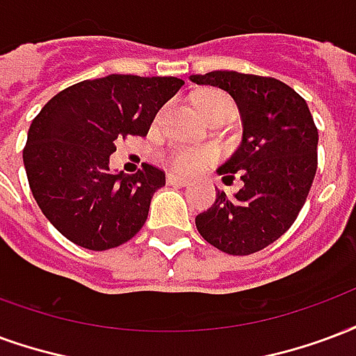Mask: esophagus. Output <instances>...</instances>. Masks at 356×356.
I'll return each mask as SVG.
<instances>
[{
	"instance_id": "obj_1",
	"label": "esophagus",
	"mask_w": 356,
	"mask_h": 356,
	"mask_svg": "<svg viewBox=\"0 0 356 356\" xmlns=\"http://www.w3.org/2000/svg\"><path fill=\"white\" fill-rule=\"evenodd\" d=\"M165 181H168V185H177V186L191 185V181H188V179L181 177V175H175V173H168V175H165Z\"/></svg>"
}]
</instances>
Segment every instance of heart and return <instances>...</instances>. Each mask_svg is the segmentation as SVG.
Listing matches in <instances>:
<instances>
[{"instance_id":"1","label":"heart","mask_w":356,"mask_h":356,"mask_svg":"<svg viewBox=\"0 0 356 356\" xmlns=\"http://www.w3.org/2000/svg\"><path fill=\"white\" fill-rule=\"evenodd\" d=\"M218 107H228L232 109V102L225 94H218V92H213V94H205L198 99V109L202 115L213 111V109H218ZM165 109L158 113L156 122L162 118ZM217 158V151L211 149V147H188V145H173L168 151L164 152V162L168 168H171L173 171H179V173H194V171H200L211 165Z\"/></svg>"}]
</instances>
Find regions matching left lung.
I'll list each match as a JSON object with an SVG mask.
<instances>
[{
	"mask_svg": "<svg viewBox=\"0 0 356 356\" xmlns=\"http://www.w3.org/2000/svg\"><path fill=\"white\" fill-rule=\"evenodd\" d=\"M191 81L228 92L243 120L239 149L217 170L225 181L238 173L243 186L234 196L217 192L215 204L196 217V228L228 254L262 251L291 228L312 188L318 131L309 107L272 77L211 71Z\"/></svg>",
	"mask_w": 356,
	"mask_h": 356,
	"instance_id": "8db88e82",
	"label": "left lung"
}]
</instances>
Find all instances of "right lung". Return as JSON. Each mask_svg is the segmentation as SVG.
<instances>
[{"mask_svg":"<svg viewBox=\"0 0 356 356\" xmlns=\"http://www.w3.org/2000/svg\"><path fill=\"white\" fill-rule=\"evenodd\" d=\"M183 84L177 77L107 75L47 102L31 122L22 156L31 194L62 236L105 251L141 230L165 173L151 164L134 175L113 173L109 156L117 139L145 138Z\"/></svg>","mask_w":356,"mask_h":356,"instance_id":"add662e5","label":"right lung"}]
</instances>
